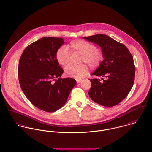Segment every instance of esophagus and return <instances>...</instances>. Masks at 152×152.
Instances as JSON below:
<instances>
[{
  "label": "esophagus",
  "mask_w": 152,
  "mask_h": 152,
  "mask_svg": "<svg viewBox=\"0 0 152 152\" xmlns=\"http://www.w3.org/2000/svg\"><path fill=\"white\" fill-rule=\"evenodd\" d=\"M81 80H80V79H77V80H76V81H77V83H81Z\"/></svg>",
  "instance_id": "1"
}]
</instances>
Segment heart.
Here are the masks:
<instances>
[{
    "instance_id": "obj_1",
    "label": "heart",
    "mask_w": 152,
    "mask_h": 152,
    "mask_svg": "<svg viewBox=\"0 0 152 152\" xmlns=\"http://www.w3.org/2000/svg\"><path fill=\"white\" fill-rule=\"evenodd\" d=\"M70 52H78L81 54L80 62H85L91 67L98 66L102 59L101 51L92 43L83 39H76L71 41L66 46H61L55 53L56 61L61 65H65L69 59ZM88 72L85 64L78 65L69 64L65 68V74L77 79H81Z\"/></svg>"
}]
</instances>
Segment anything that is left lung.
<instances>
[{
	"mask_svg": "<svg viewBox=\"0 0 152 152\" xmlns=\"http://www.w3.org/2000/svg\"><path fill=\"white\" fill-rule=\"evenodd\" d=\"M84 39L99 45L104 58L92 75L100 79H90L91 87L88 94L93 101L105 107H113L129 94L134 81L135 66L127 48L110 37L97 34Z\"/></svg>",
	"mask_w": 152,
	"mask_h": 152,
	"instance_id": "left-lung-1",
	"label": "left lung"
}]
</instances>
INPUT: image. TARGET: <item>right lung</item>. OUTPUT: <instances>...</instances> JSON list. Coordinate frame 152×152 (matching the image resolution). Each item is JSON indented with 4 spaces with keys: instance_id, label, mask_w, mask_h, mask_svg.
Instances as JSON below:
<instances>
[{
    "instance_id": "obj_1",
    "label": "right lung",
    "mask_w": 152,
    "mask_h": 152,
    "mask_svg": "<svg viewBox=\"0 0 152 152\" xmlns=\"http://www.w3.org/2000/svg\"><path fill=\"white\" fill-rule=\"evenodd\" d=\"M64 43L62 38H42L28 46L19 59L22 90L34 106L47 112L61 108L77 83L73 78H60L64 70L55 53Z\"/></svg>"
}]
</instances>
